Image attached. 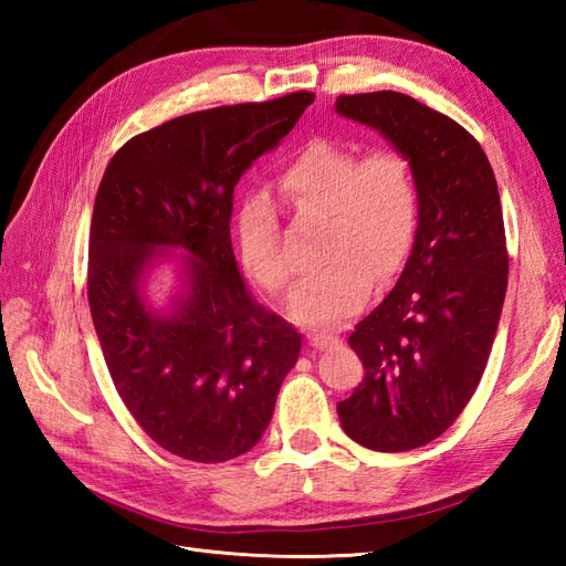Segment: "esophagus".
Listing matches in <instances>:
<instances>
[{
  "instance_id": "esophagus-1",
  "label": "esophagus",
  "mask_w": 566,
  "mask_h": 566,
  "mask_svg": "<svg viewBox=\"0 0 566 566\" xmlns=\"http://www.w3.org/2000/svg\"><path fill=\"white\" fill-rule=\"evenodd\" d=\"M308 343L316 347V350H326V347H331L335 343V338H331V335H323V333H314L308 335Z\"/></svg>"
}]
</instances>
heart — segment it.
Here are the masks:
<instances>
[{"mask_svg":"<svg viewBox=\"0 0 566 566\" xmlns=\"http://www.w3.org/2000/svg\"><path fill=\"white\" fill-rule=\"evenodd\" d=\"M276 195L298 219L321 228L318 274L292 296V316L311 328H333L363 306L371 282L384 284L413 248L420 195L411 160L391 148L363 158L350 146L314 140L276 177ZM238 255L264 292L284 294L292 264L270 207L248 203L238 219Z\"/></svg>","mask_w":566,"mask_h":566,"instance_id":"heart-1","label":"heart"}]
</instances>
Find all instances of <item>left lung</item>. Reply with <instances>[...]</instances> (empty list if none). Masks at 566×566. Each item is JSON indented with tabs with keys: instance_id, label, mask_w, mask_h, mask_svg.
I'll use <instances>...</instances> for the list:
<instances>
[{
	"instance_id": "left-lung-1",
	"label": "left lung",
	"mask_w": 566,
	"mask_h": 566,
	"mask_svg": "<svg viewBox=\"0 0 566 566\" xmlns=\"http://www.w3.org/2000/svg\"><path fill=\"white\" fill-rule=\"evenodd\" d=\"M335 112L403 153L420 195L399 282L350 335L365 377L340 426L369 450H416L464 411L496 338L509 286L496 177L472 134L401 92L340 94Z\"/></svg>"
}]
</instances>
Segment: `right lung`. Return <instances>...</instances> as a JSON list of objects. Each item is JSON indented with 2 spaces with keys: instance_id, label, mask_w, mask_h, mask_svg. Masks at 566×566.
<instances>
[{
  "instance_id": "right-lung-1",
  "label": "right lung",
  "mask_w": 566,
  "mask_h": 566,
  "mask_svg": "<svg viewBox=\"0 0 566 566\" xmlns=\"http://www.w3.org/2000/svg\"><path fill=\"white\" fill-rule=\"evenodd\" d=\"M311 102L294 92L177 116L130 138L102 177L90 228L94 331L130 416L185 460L213 464L255 448L302 350V333L250 296L231 213L238 179ZM160 259L180 268L165 312L145 298Z\"/></svg>"
}]
</instances>
